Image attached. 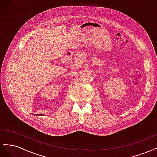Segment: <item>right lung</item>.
Returning <instances> with one entry per match:
<instances>
[{
    "label": "right lung",
    "mask_w": 157,
    "mask_h": 157,
    "mask_svg": "<svg viewBox=\"0 0 157 157\" xmlns=\"http://www.w3.org/2000/svg\"><path fill=\"white\" fill-rule=\"evenodd\" d=\"M35 115H36V114H35Z\"/></svg>",
    "instance_id": "1"
}]
</instances>
